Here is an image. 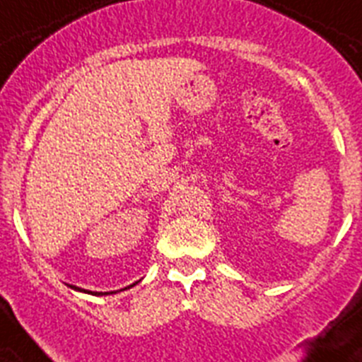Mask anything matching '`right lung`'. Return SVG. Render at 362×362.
<instances>
[{
    "instance_id": "add662e5",
    "label": "right lung",
    "mask_w": 362,
    "mask_h": 362,
    "mask_svg": "<svg viewBox=\"0 0 362 362\" xmlns=\"http://www.w3.org/2000/svg\"><path fill=\"white\" fill-rule=\"evenodd\" d=\"M69 287H71V289H75V291H81V293H88V294H97V296H103V294H110V293H92V291H84V289H78V287H75V285H69ZM130 287H132V285H130Z\"/></svg>"
}]
</instances>
